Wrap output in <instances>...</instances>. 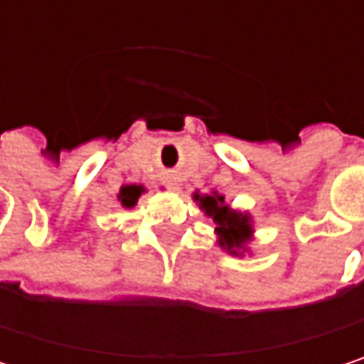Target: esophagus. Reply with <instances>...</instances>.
I'll list each match as a JSON object with an SVG mask.
<instances>
[{"mask_svg":"<svg viewBox=\"0 0 364 364\" xmlns=\"http://www.w3.org/2000/svg\"><path fill=\"white\" fill-rule=\"evenodd\" d=\"M173 189H175V187H173Z\"/></svg>","mask_w":364,"mask_h":364,"instance_id":"obj_1","label":"esophagus"}]
</instances>
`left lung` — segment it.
I'll list each match as a JSON object with an SVG mask.
<instances>
[{"mask_svg": "<svg viewBox=\"0 0 364 364\" xmlns=\"http://www.w3.org/2000/svg\"><path fill=\"white\" fill-rule=\"evenodd\" d=\"M196 200H200V208L213 217V221L217 223V234H219V245L223 249H228L232 255L236 253V249H242L249 240H251V234H253V228H251V219L242 213H236L232 210L223 196L219 193H213V196H193Z\"/></svg>", "mask_w": 364, "mask_h": 364, "instance_id": "left-lung-1", "label": "left lung"}]
</instances>
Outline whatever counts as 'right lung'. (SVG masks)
<instances>
[{
  "mask_svg": "<svg viewBox=\"0 0 364 364\" xmlns=\"http://www.w3.org/2000/svg\"><path fill=\"white\" fill-rule=\"evenodd\" d=\"M143 193V187L141 185H126V187H122L119 189V202L126 206V208H130V206H134L136 204V200H139V196Z\"/></svg>",
  "mask_w": 364,
  "mask_h": 364,
  "instance_id": "add662e5",
  "label": "right lung"
}]
</instances>
